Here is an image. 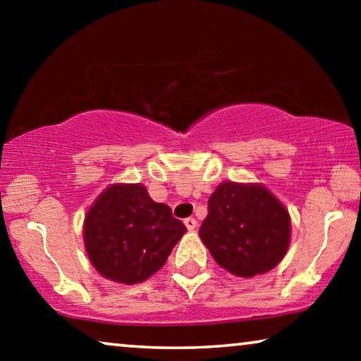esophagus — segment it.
Here are the masks:
<instances>
[{
    "mask_svg": "<svg viewBox=\"0 0 361 361\" xmlns=\"http://www.w3.org/2000/svg\"><path fill=\"white\" fill-rule=\"evenodd\" d=\"M184 225L187 226V230H195V226H197V220L195 219H192V216H189V219H185L184 220Z\"/></svg>",
    "mask_w": 361,
    "mask_h": 361,
    "instance_id": "obj_1",
    "label": "esophagus"
}]
</instances>
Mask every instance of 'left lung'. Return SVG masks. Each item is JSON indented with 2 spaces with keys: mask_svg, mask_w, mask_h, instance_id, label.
I'll list each match as a JSON object with an SVG mask.
<instances>
[{
  "mask_svg": "<svg viewBox=\"0 0 361 361\" xmlns=\"http://www.w3.org/2000/svg\"><path fill=\"white\" fill-rule=\"evenodd\" d=\"M199 235L221 268L238 278H253L284 258L290 215L263 184L221 182L210 195Z\"/></svg>",
  "mask_w": 361,
  "mask_h": 361,
  "instance_id": "obj_1",
  "label": "left lung"
}]
</instances>
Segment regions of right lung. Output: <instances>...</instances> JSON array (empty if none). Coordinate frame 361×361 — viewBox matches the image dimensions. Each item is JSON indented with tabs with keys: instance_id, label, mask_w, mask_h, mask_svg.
Masks as SVG:
<instances>
[{
	"instance_id": "add662e5",
	"label": "right lung",
	"mask_w": 361,
	"mask_h": 361,
	"mask_svg": "<svg viewBox=\"0 0 361 361\" xmlns=\"http://www.w3.org/2000/svg\"><path fill=\"white\" fill-rule=\"evenodd\" d=\"M187 228L142 184H111L88 207L83 245L103 278L121 284L149 279Z\"/></svg>"
}]
</instances>
